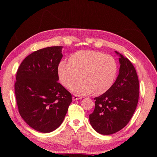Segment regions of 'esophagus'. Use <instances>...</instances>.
Masks as SVG:
<instances>
[{
    "instance_id": "1",
    "label": "esophagus",
    "mask_w": 157,
    "mask_h": 157,
    "mask_svg": "<svg viewBox=\"0 0 157 157\" xmlns=\"http://www.w3.org/2000/svg\"><path fill=\"white\" fill-rule=\"evenodd\" d=\"M79 99H82V97L79 96V95H74L73 96V100H79Z\"/></svg>"
}]
</instances>
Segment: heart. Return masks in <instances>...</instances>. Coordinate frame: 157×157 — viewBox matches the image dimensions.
Wrapping results in <instances>:
<instances>
[{"instance_id":"obj_1","label":"heart","mask_w":157,"mask_h":157,"mask_svg":"<svg viewBox=\"0 0 157 157\" xmlns=\"http://www.w3.org/2000/svg\"><path fill=\"white\" fill-rule=\"evenodd\" d=\"M59 79L70 88L81 75L82 80L71 88L77 94H105L115 81L118 63L113 57L95 50H79L71 55L69 62L62 61L57 68Z\"/></svg>"}]
</instances>
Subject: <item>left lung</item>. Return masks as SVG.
<instances>
[{"mask_svg":"<svg viewBox=\"0 0 157 157\" xmlns=\"http://www.w3.org/2000/svg\"><path fill=\"white\" fill-rule=\"evenodd\" d=\"M119 55L120 69L116 80L105 94L94 98L95 109L89 121L95 131L109 135L125 127L136 109L139 97V78L131 62Z\"/></svg>","mask_w":157,"mask_h":157,"instance_id":"left-lung-1","label":"left lung"}]
</instances>
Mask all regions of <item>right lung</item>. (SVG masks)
<instances>
[{"instance_id":"right-lung-1","label":"right lung","mask_w":157,"mask_h":157,"mask_svg":"<svg viewBox=\"0 0 157 157\" xmlns=\"http://www.w3.org/2000/svg\"><path fill=\"white\" fill-rule=\"evenodd\" d=\"M62 46L31 53L18 68L14 91L21 116L36 131L49 133L62 123L72 95L58 82Z\"/></svg>"}]
</instances>
